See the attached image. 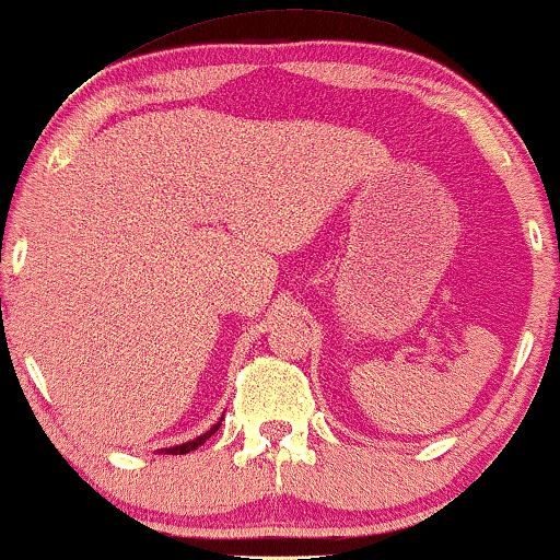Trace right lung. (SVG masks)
I'll return each mask as SVG.
<instances>
[{
	"instance_id": "obj_1",
	"label": "right lung",
	"mask_w": 560,
	"mask_h": 560,
	"mask_svg": "<svg viewBox=\"0 0 560 560\" xmlns=\"http://www.w3.org/2000/svg\"><path fill=\"white\" fill-rule=\"evenodd\" d=\"M217 429H220V421H217V424L209 429V432H205L201 436H197V440H191V442H184V444H179V447H168V450H161L164 452V455H186V452H191V450H197L199 444H205L209 436H212Z\"/></svg>"
}]
</instances>
